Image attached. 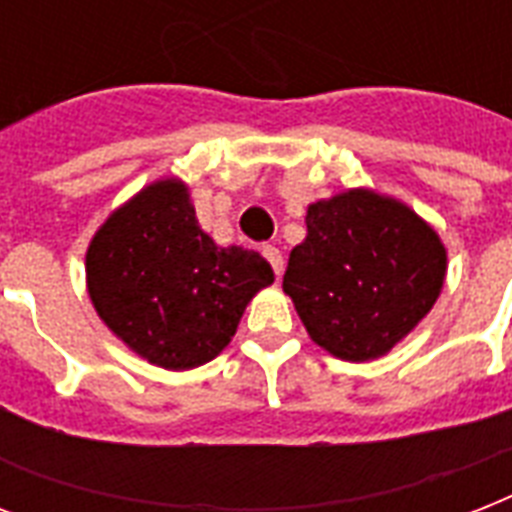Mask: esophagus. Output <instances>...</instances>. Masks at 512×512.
Returning a JSON list of instances; mask_svg holds the SVG:
<instances>
[{"label": "esophagus", "mask_w": 512, "mask_h": 512, "mask_svg": "<svg viewBox=\"0 0 512 512\" xmlns=\"http://www.w3.org/2000/svg\"><path fill=\"white\" fill-rule=\"evenodd\" d=\"M263 255H265V260L271 263L273 273H276V276H281V271H284V257H281L279 247H273V244H265Z\"/></svg>", "instance_id": "obj_1"}]
</instances>
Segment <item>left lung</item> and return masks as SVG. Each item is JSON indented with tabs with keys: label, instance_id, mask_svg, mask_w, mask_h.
Wrapping results in <instances>:
<instances>
[{
	"label": "left lung",
	"instance_id": "obj_1",
	"mask_svg": "<svg viewBox=\"0 0 512 512\" xmlns=\"http://www.w3.org/2000/svg\"><path fill=\"white\" fill-rule=\"evenodd\" d=\"M284 292L311 340L342 361L385 356L436 305L446 247L404 201L348 188L308 204Z\"/></svg>",
	"mask_w": 512,
	"mask_h": 512
}]
</instances>
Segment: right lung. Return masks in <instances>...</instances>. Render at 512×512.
Returning <instances> with one entry per match:
<instances>
[{"mask_svg":"<svg viewBox=\"0 0 512 512\" xmlns=\"http://www.w3.org/2000/svg\"><path fill=\"white\" fill-rule=\"evenodd\" d=\"M100 321L148 364L183 372L223 353L249 300L273 284L263 255L201 231L188 185L162 177L114 209L87 247Z\"/></svg>","mask_w":512,"mask_h":512,"instance_id":"right-lung-1","label":"right lung"}]
</instances>
